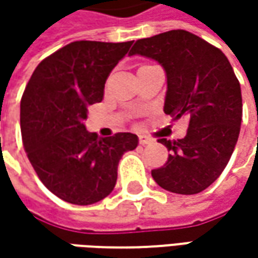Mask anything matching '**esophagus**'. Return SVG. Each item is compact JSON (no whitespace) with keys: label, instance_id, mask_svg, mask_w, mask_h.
<instances>
[{"label":"esophagus","instance_id":"obj_1","mask_svg":"<svg viewBox=\"0 0 258 258\" xmlns=\"http://www.w3.org/2000/svg\"><path fill=\"white\" fill-rule=\"evenodd\" d=\"M154 141L149 138V136H145V135H139V144L141 145H149L152 144Z\"/></svg>","mask_w":258,"mask_h":258}]
</instances>
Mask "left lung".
<instances>
[{
	"label": "left lung",
	"mask_w": 258,
	"mask_h": 258,
	"mask_svg": "<svg viewBox=\"0 0 258 258\" xmlns=\"http://www.w3.org/2000/svg\"><path fill=\"white\" fill-rule=\"evenodd\" d=\"M129 54L154 58L164 67V112L173 120H189L185 138L158 141L169 156L152 178L171 192H201L221 175L240 135L243 99L233 67L220 48L185 30L138 40Z\"/></svg>",
	"instance_id": "8db88e82"
}]
</instances>
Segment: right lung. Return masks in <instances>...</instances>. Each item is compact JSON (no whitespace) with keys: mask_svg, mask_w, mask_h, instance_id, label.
Here are the masks:
<instances>
[{"mask_svg":"<svg viewBox=\"0 0 258 258\" xmlns=\"http://www.w3.org/2000/svg\"><path fill=\"white\" fill-rule=\"evenodd\" d=\"M132 43H70L45 57L25 87L20 110L25 152L40 181L66 203L90 205L106 198L122 155L138 146L136 135L99 138L83 123Z\"/></svg>","mask_w":258,"mask_h":258,"instance_id":"1","label":"right lung"}]
</instances>
